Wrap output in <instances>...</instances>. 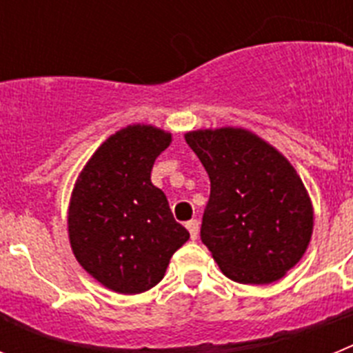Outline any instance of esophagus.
Returning <instances> with one entry per match:
<instances>
[{
	"instance_id": "obj_1",
	"label": "esophagus",
	"mask_w": 353,
	"mask_h": 353,
	"mask_svg": "<svg viewBox=\"0 0 353 353\" xmlns=\"http://www.w3.org/2000/svg\"><path fill=\"white\" fill-rule=\"evenodd\" d=\"M187 230H189V233H191V239L196 240L198 239V233H199V223L196 219H191V221H187Z\"/></svg>"
}]
</instances>
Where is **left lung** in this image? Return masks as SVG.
Returning a JSON list of instances; mask_svg holds the SVG:
<instances>
[{
	"instance_id": "1",
	"label": "left lung",
	"mask_w": 353,
	"mask_h": 353,
	"mask_svg": "<svg viewBox=\"0 0 353 353\" xmlns=\"http://www.w3.org/2000/svg\"><path fill=\"white\" fill-rule=\"evenodd\" d=\"M210 179L201 242L242 285H269L299 263L313 205L297 171L256 134L235 127L185 134Z\"/></svg>"
}]
</instances>
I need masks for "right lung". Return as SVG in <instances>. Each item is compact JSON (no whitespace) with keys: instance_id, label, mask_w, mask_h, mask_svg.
I'll list each match as a JSON object with an SVG mask.
<instances>
[{"instance_id":"obj_1","label":"right lung","mask_w":353,"mask_h":353,"mask_svg":"<svg viewBox=\"0 0 353 353\" xmlns=\"http://www.w3.org/2000/svg\"><path fill=\"white\" fill-rule=\"evenodd\" d=\"M171 134L129 125L105 139L81 171L68 207V239L86 272L134 295L154 288L189 232L150 180Z\"/></svg>"}]
</instances>
